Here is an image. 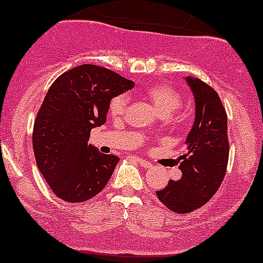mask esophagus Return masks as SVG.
Segmentation results:
<instances>
[{"mask_svg":"<svg viewBox=\"0 0 263 263\" xmlns=\"http://www.w3.org/2000/svg\"><path fill=\"white\" fill-rule=\"evenodd\" d=\"M138 163H139L141 167H145V169H150L153 166L152 163H149L147 160H144V159H138Z\"/></svg>","mask_w":263,"mask_h":263,"instance_id":"34e87169","label":"esophagus"}]
</instances>
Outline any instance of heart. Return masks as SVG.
Instances as JSON below:
<instances>
[{
    "label": "heart",
    "instance_id": "heart-1",
    "mask_svg": "<svg viewBox=\"0 0 263 263\" xmlns=\"http://www.w3.org/2000/svg\"><path fill=\"white\" fill-rule=\"evenodd\" d=\"M144 96L156 109L171 122L179 123L184 119V111L180 109L182 104V96L176 88L166 83H158L147 87ZM128 107V98L124 94L114 97L109 103V111L113 117L122 116Z\"/></svg>",
    "mask_w": 263,
    "mask_h": 263
}]
</instances>
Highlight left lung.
Listing matches in <instances>:
<instances>
[{
    "label": "left lung",
    "mask_w": 263,
    "mask_h": 263,
    "mask_svg": "<svg viewBox=\"0 0 263 263\" xmlns=\"http://www.w3.org/2000/svg\"><path fill=\"white\" fill-rule=\"evenodd\" d=\"M195 98V123L180 156L178 181L156 191L158 199L176 214H189L205 205L219 190L229 163L227 114L219 94L199 78L186 77Z\"/></svg>",
    "instance_id": "obj_1"
}]
</instances>
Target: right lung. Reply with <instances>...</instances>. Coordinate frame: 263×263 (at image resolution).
I'll list each match as a JSON object with an SVG mask.
<instances>
[{
  "mask_svg": "<svg viewBox=\"0 0 263 263\" xmlns=\"http://www.w3.org/2000/svg\"><path fill=\"white\" fill-rule=\"evenodd\" d=\"M134 87L108 68L82 64L58 77L47 92L33 125L38 169L54 195L83 202L104 189L119 161L89 145L90 130L107 120L109 103Z\"/></svg>",
  "mask_w": 263,
  "mask_h": 263,
  "instance_id": "add662e5",
  "label": "right lung"
}]
</instances>
